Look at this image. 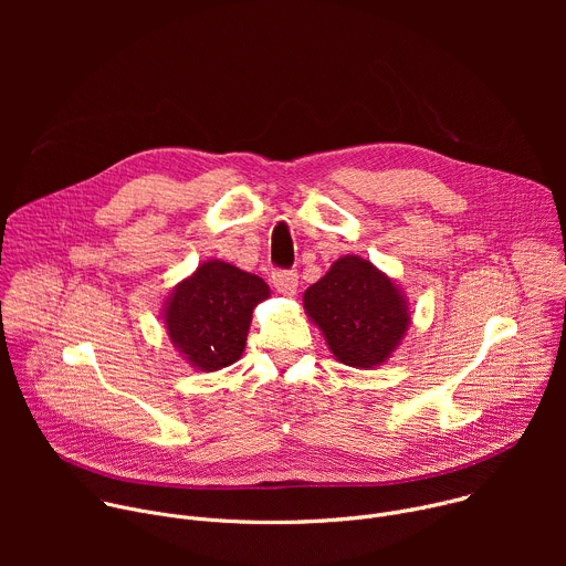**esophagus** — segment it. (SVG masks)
I'll return each instance as SVG.
<instances>
[{"mask_svg": "<svg viewBox=\"0 0 566 566\" xmlns=\"http://www.w3.org/2000/svg\"><path fill=\"white\" fill-rule=\"evenodd\" d=\"M273 280V286L284 293V295H293L297 291V273L295 271H289V269H277L273 271L271 275Z\"/></svg>", "mask_w": 566, "mask_h": 566, "instance_id": "esophagus-1", "label": "esophagus"}]
</instances>
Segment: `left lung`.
Segmentation results:
<instances>
[{"instance_id":"left-lung-1","label":"left lung","mask_w":566,"mask_h":566,"mask_svg":"<svg viewBox=\"0 0 566 566\" xmlns=\"http://www.w3.org/2000/svg\"><path fill=\"white\" fill-rule=\"evenodd\" d=\"M304 308L334 356L349 367H376L410 325L406 300L367 260L343 258L304 293Z\"/></svg>"}]
</instances>
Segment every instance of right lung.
I'll return each instance as SVG.
<instances>
[{"label": "right lung", "mask_w": 566, "mask_h": 566, "mask_svg": "<svg viewBox=\"0 0 566 566\" xmlns=\"http://www.w3.org/2000/svg\"><path fill=\"white\" fill-rule=\"evenodd\" d=\"M266 297L262 277L219 260L206 262L168 304L170 338L201 371L228 367L244 352L253 308Z\"/></svg>", "instance_id": "obj_1"}]
</instances>
